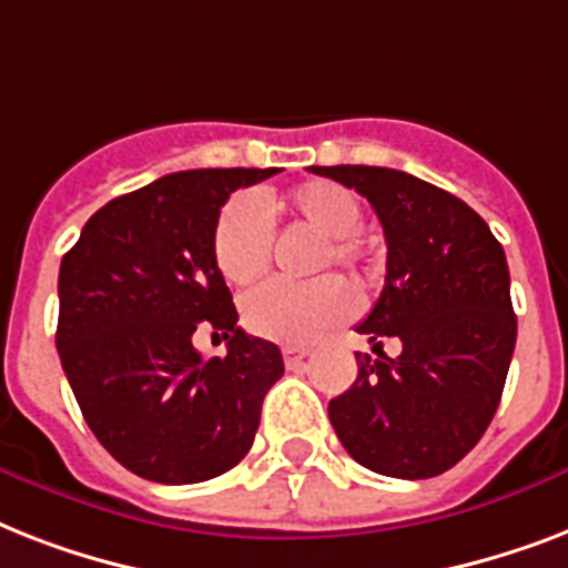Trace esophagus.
Here are the masks:
<instances>
[{"mask_svg": "<svg viewBox=\"0 0 568 568\" xmlns=\"http://www.w3.org/2000/svg\"><path fill=\"white\" fill-rule=\"evenodd\" d=\"M310 356V347L306 345H285L283 347V359L288 368H297V365H303V359Z\"/></svg>", "mask_w": 568, "mask_h": 568, "instance_id": "34e87169", "label": "esophagus"}]
</instances>
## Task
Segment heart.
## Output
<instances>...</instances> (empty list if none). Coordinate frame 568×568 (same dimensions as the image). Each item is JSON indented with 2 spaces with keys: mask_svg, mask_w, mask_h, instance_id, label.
<instances>
[{
  "mask_svg": "<svg viewBox=\"0 0 568 568\" xmlns=\"http://www.w3.org/2000/svg\"><path fill=\"white\" fill-rule=\"evenodd\" d=\"M285 217L294 226L321 235L312 271L324 267H347L351 274H368L372 253L359 235L363 203L345 185L329 180H312L297 185L280 200H253L232 196L223 205L212 232V256L221 276L230 285H250L265 274L271 265V221ZM354 310V292L338 276H318L306 285L265 283L244 294L241 318L250 333L271 342L301 345L321 329L345 321Z\"/></svg>",
  "mask_w": 568,
  "mask_h": 568,
  "instance_id": "1",
  "label": "heart"
}]
</instances>
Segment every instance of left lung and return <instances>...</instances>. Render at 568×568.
Wrapping results in <instances>:
<instances>
[{
  "label": "left lung",
  "instance_id": "left-lung-1",
  "mask_svg": "<svg viewBox=\"0 0 568 568\" xmlns=\"http://www.w3.org/2000/svg\"><path fill=\"white\" fill-rule=\"evenodd\" d=\"M312 173L374 205L386 235V285L359 333L365 354L329 422L377 475L424 480L457 466L493 422L516 347L507 256L459 196L392 168L336 164ZM397 337L402 354H382Z\"/></svg>",
  "mask_w": 568,
  "mask_h": 568
}]
</instances>
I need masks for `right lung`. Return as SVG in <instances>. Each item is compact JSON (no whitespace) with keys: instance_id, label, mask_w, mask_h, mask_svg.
Wrapping results in <instances>:
<instances>
[{"instance_id":"obj_1","label":"right lung","mask_w":568,"mask_h":568,"mask_svg":"<svg viewBox=\"0 0 568 568\" xmlns=\"http://www.w3.org/2000/svg\"><path fill=\"white\" fill-rule=\"evenodd\" d=\"M274 173H168L102 205L61 258L58 356L93 436L138 477L200 484L253 445L283 354L239 327L212 232L232 191ZM196 326L230 337L227 356L203 361Z\"/></svg>"}]
</instances>
